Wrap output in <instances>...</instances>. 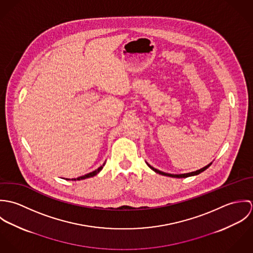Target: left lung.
Instances as JSON below:
<instances>
[{"label": "left lung", "instance_id": "obj_1", "mask_svg": "<svg viewBox=\"0 0 253 253\" xmlns=\"http://www.w3.org/2000/svg\"><path fill=\"white\" fill-rule=\"evenodd\" d=\"M147 165H148V164H147ZM211 163L210 165L206 166L205 168L201 169H198V170H196V171L189 172V173H183V174H170V173H166V172H163V171H161V170H159V169H154V168L151 167L150 165H148V167H149L151 169H153L155 172H157V173H159V174H162V175H166V176H169V177H175V178H185V177H189V176H194V175L200 174L201 172H203V171H205L207 169H209V168L211 167Z\"/></svg>", "mask_w": 253, "mask_h": 253}]
</instances>
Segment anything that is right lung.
Returning a JSON list of instances; mask_svg holds the SVG:
<instances>
[{"label": "right lung", "instance_id": "right-lung-1", "mask_svg": "<svg viewBox=\"0 0 253 253\" xmlns=\"http://www.w3.org/2000/svg\"><path fill=\"white\" fill-rule=\"evenodd\" d=\"M105 166V163L100 167V168H98L97 169H95L94 171H92V172H89V173H87V174H85V175H83V176H80V177H78V178H74L72 179L73 181L76 180H82V179H85V178H89V177H92V176H94V175H96L102 169H103V167ZM66 180H70V179H66Z\"/></svg>", "mask_w": 253, "mask_h": 253}]
</instances>
